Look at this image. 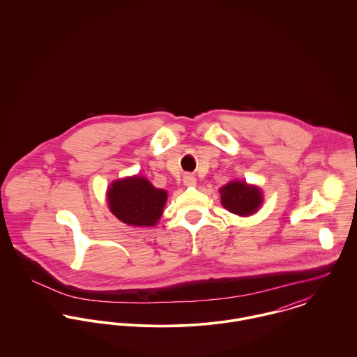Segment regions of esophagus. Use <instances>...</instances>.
I'll use <instances>...</instances> for the list:
<instances>
[{
  "instance_id": "34e87169",
  "label": "esophagus",
  "mask_w": 357,
  "mask_h": 357,
  "mask_svg": "<svg viewBox=\"0 0 357 357\" xmlns=\"http://www.w3.org/2000/svg\"><path fill=\"white\" fill-rule=\"evenodd\" d=\"M183 183L185 187H195L197 185V178L192 174H185L183 177Z\"/></svg>"
}]
</instances>
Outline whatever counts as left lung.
I'll return each instance as SVG.
<instances>
[{
	"label": "left lung",
	"instance_id": "8db88e82",
	"mask_svg": "<svg viewBox=\"0 0 357 357\" xmlns=\"http://www.w3.org/2000/svg\"><path fill=\"white\" fill-rule=\"evenodd\" d=\"M221 204L231 213L239 215H249L258 210L262 197L255 187H249L246 183L231 181L220 190Z\"/></svg>",
	"mask_w": 357,
	"mask_h": 357
}]
</instances>
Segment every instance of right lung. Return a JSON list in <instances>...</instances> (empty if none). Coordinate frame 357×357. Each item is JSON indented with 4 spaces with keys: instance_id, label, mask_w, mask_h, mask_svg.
<instances>
[{
    "instance_id": "obj_1",
    "label": "right lung",
    "mask_w": 357,
    "mask_h": 357,
    "mask_svg": "<svg viewBox=\"0 0 357 357\" xmlns=\"http://www.w3.org/2000/svg\"><path fill=\"white\" fill-rule=\"evenodd\" d=\"M167 194L144 177L114 181L107 191L109 210L125 224L153 227L162 215Z\"/></svg>"
}]
</instances>
